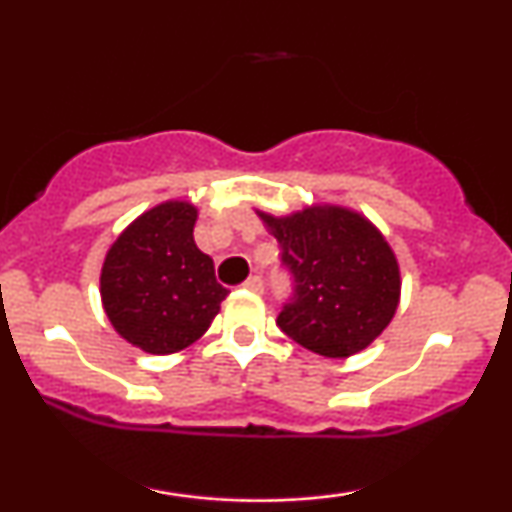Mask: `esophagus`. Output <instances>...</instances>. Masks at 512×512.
Masks as SVG:
<instances>
[{"mask_svg": "<svg viewBox=\"0 0 512 512\" xmlns=\"http://www.w3.org/2000/svg\"><path fill=\"white\" fill-rule=\"evenodd\" d=\"M245 289L248 291H252V293H262L264 291V281H262V276H257V274H252L248 281H245Z\"/></svg>", "mask_w": 512, "mask_h": 512, "instance_id": "1", "label": "esophagus"}]
</instances>
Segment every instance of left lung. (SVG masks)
Here are the masks:
<instances>
[{"label": "left lung", "instance_id": "8db88e82", "mask_svg": "<svg viewBox=\"0 0 512 512\" xmlns=\"http://www.w3.org/2000/svg\"><path fill=\"white\" fill-rule=\"evenodd\" d=\"M281 248L293 293L276 325L327 358L358 354L390 325L399 303V264L378 228L356 211L308 207L260 214Z\"/></svg>", "mask_w": 512, "mask_h": 512}]
</instances>
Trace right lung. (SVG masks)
Wrapping results in <instances>:
<instances>
[{"mask_svg":"<svg viewBox=\"0 0 512 512\" xmlns=\"http://www.w3.org/2000/svg\"><path fill=\"white\" fill-rule=\"evenodd\" d=\"M197 209L166 202L129 223L108 250L101 298L120 337L149 354H175L197 342L228 289L195 245Z\"/></svg>","mask_w":512,"mask_h":512,"instance_id":"obj_1","label":"right lung"}]
</instances>
